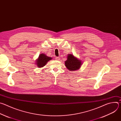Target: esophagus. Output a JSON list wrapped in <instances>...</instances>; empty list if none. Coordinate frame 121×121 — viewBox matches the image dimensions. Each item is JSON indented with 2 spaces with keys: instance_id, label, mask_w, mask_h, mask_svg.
<instances>
[{
  "instance_id": "34e87169",
  "label": "esophagus",
  "mask_w": 121,
  "mask_h": 121,
  "mask_svg": "<svg viewBox=\"0 0 121 121\" xmlns=\"http://www.w3.org/2000/svg\"><path fill=\"white\" fill-rule=\"evenodd\" d=\"M56 59L57 60H60V58L59 57H56Z\"/></svg>"
}]
</instances>
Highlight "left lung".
Returning <instances> with one entry per match:
<instances>
[{
    "mask_svg": "<svg viewBox=\"0 0 121 121\" xmlns=\"http://www.w3.org/2000/svg\"><path fill=\"white\" fill-rule=\"evenodd\" d=\"M66 67L69 70L74 71L80 68L82 65L81 61L75 57L73 55H68L67 60L65 62Z\"/></svg>",
    "mask_w": 121,
    "mask_h": 121,
    "instance_id": "1",
    "label": "left lung"
}]
</instances>
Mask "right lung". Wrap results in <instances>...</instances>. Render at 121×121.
Listing matches in <instances>:
<instances>
[{"label":"right lung","instance_id":"add662e5","mask_svg":"<svg viewBox=\"0 0 121 121\" xmlns=\"http://www.w3.org/2000/svg\"><path fill=\"white\" fill-rule=\"evenodd\" d=\"M51 59H52V57L47 56L44 54H42L39 55L38 58L36 60V64L37 67L41 68L44 66Z\"/></svg>","mask_w":121,"mask_h":121}]
</instances>
